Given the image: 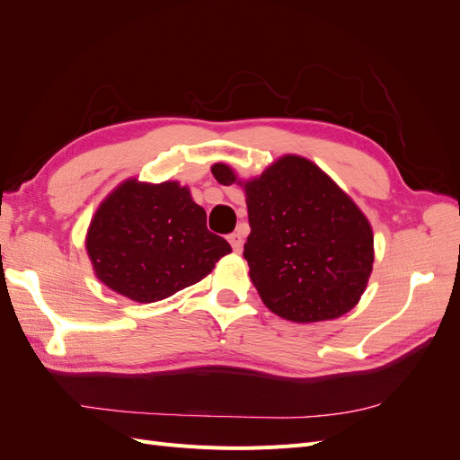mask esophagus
Masks as SVG:
<instances>
[{
	"label": "esophagus",
	"mask_w": 460,
	"mask_h": 460,
	"mask_svg": "<svg viewBox=\"0 0 460 460\" xmlns=\"http://www.w3.org/2000/svg\"><path fill=\"white\" fill-rule=\"evenodd\" d=\"M228 242H230L234 252H242V247H243V235L240 234V230H238V232H232V234L228 235Z\"/></svg>",
	"instance_id": "1"
}]
</instances>
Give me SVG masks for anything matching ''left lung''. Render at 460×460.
Here are the masks:
<instances>
[{
	"label": "left lung",
	"instance_id": "8db88e82",
	"mask_svg": "<svg viewBox=\"0 0 460 460\" xmlns=\"http://www.w3.org/2000/svg\"><path fill=\"white\" fill-rule=\"evenodd\" d=\"M217 182H235L215 164ZM252 232L243 245L262 303L294 323H318L351 311L372 272L367 217L311 161L286 155L245 184Z\"/></svg>",
	"mask_w": 460,
	"mask_h": 460
}]
</instances>
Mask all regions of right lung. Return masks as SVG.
Wrapping results in <instances>:
<instances>
[{"mask_svg": "<svg viewBox=\"0 0 460 460\" xmlns=\"http://www.w3.org/2000/svg\"><path fill=\"white\" fill-rule=\"evenodd\" d=\"M100 280L137 303L199 282L230 243L207 230L203 207L178 182H124L97 208L86 240Z\"/></svg>", "mask_w": 460, "mask_h": 460, "instance_id": "right-lung-1", "label": "right lung"}]
</instances>
